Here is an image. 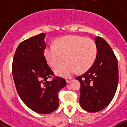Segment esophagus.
Instances as JSON below:
<instances>
[{"label":"esophagus","mask_w":127,"mask_h":127,"mask_svg":"<svg viewBox=\"0 0 127 127\" xmlns=\"http://www.w3.org/2000/svg\"><path fill=\"white\" fill-rule=\"evenodd\" d=\"M72 77H67V78H66V81H67V83H69L72 81Z\"/></svg>","instance_id":"esophagus-1"}]
</instances>
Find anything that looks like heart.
<instances>
[{
    "mask_svg": "<svg viewBox=\"0 0 127 127\" xmlns=\"http://www.w3.org/2000/svg\"><path fill=\"white\" fill-rule=\"evenodd\" d=\"M44 55L53 67L67 58V61L55 68V72L59 76L67 77L77 70L82 72L89 69L97 57V47L90 38L67 35L57 39L55 45L46 47Z\"/></svg>",
    "mask_w": 127,
    "mask_h": 127,
    "instance_id": "heart-1",
    "label": "heart"
}]
</instances>
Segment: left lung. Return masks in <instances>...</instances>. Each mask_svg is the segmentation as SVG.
Instances as JSON below:
<instances>
[{
	"label": "left lung",
	"instance_id": "left-lung-1",
	"mask_svg": "<svg viewBox=\"0 0 127 127\" xmlns=\"http://www.w3.org/2000/svg\"><path fill=\"white\" fill-rule=\"evenodd\" d=\"M97 55L92 66L76 77L80 82L79 103L84 110L95 113L104 109L114 97L118 84V60L106 41L95 38Z\"/></svg>",
	"mask_w": 127,
	"mask_h": 127
}]
</instances>
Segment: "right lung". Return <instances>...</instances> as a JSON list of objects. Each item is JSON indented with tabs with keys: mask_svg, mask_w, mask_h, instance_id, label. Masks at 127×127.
Segmentation results:
<instances>
[{
	"mask_svg": "<svg viewBox=\"0 0 127 127\" xmlns=\"http://www.w3.org/2000/svg\"><path fill=\"white\" fill-rule=\"evenodd\" d=\"M45 36L40 33L21 42L14 53L12 67L20 98L30 109L40 114H50L58 108V93L67 84L60 77L48 80L54 73L44 55Z\"/></svg>",
	"mask_w": 127,
	"mask_h": 127,
	"instance_id": "add662e5",
	"label": "right lung"
}]
</instances>
